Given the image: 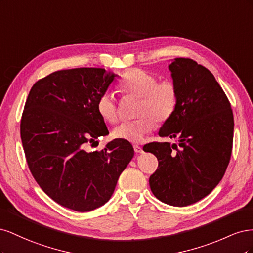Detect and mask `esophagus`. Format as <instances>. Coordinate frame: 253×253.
<instances>
[{"label": "esophagus", "mask_w": 253, "mask_h": 253, "mask_svg": "<svg viewBox=\"0 0 253 253\" xmlns=\"http://www.w3.org/2000/svg\"><path fill=\"white\" fill-rule=\"evenodd\" d=\"M134 151L136 153H142V148L140 147V145H138V144H135L134 145Z\"/></svg>", "instance_id": "obj_1"}]
</instances>
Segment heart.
<instances>
[{"label": "heart", "mask_w": 253, "mask_h": 253, "mask_svg": "<svg viewBox=\"0 0 253 253\" xmlns=\"http://www.w3.org/2000/svg\"><path fill=\"white\" fill-rule=\"evenodd\" d=\"M126 94L140 97L137 108L138 118L125 121L114 129V136L128 142H139L155 128L156 122L163 124L174 114L178 102L177 87L171 80L157 81L154 75L132 68L126 72L120 81ZM97 110L100 116L115 124L119 119V108L113 93L105 91L98 99Z\"/></svg>", "instance_id": "b5f03b06"}]
</instances>
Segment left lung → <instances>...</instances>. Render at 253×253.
<instances>
[{
  "label": "left lung",
  "mask_w": 253,
  "mask_h": 253,
  "mask_svg": "<svg viewBox=\"0 0 253 253\" xmlns=\"http://www.w3.org/2000/svg\"><path fill=\"white\" fill-rule=\"evenodd\" d=\"M178 102L159 129L160 137L178 144L143 145L158 159L150 187L159 201L175 207L192 205L208 195L223 178L233 142L231 104L212 73L194 60L176 58L169 65Z\"/></svg>",
  "instance_id": "8db88e82"
}]
</instances>
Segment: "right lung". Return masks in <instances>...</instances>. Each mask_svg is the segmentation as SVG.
Segmentation results:
<instances>
[{
  "label": "right lung",
  "mask_w": 253,
  "mask_h": 253,
  "mask_svg": "<svg viewBox=\"0 0 253 253\" xmlns=\"http://www.w3.org/2000/svg\"><path fill=\"white\" fill-rule=\"evenodd\" d=\"M114 78L104 68L58 71L28 94L20 126L27 165L44 192L65 208L87 212L104 205L134 156L132 144L121 139L85 150L109 134L97 102Z\"/></svg>",
  "instance_id": "1"
}]
</instances>
